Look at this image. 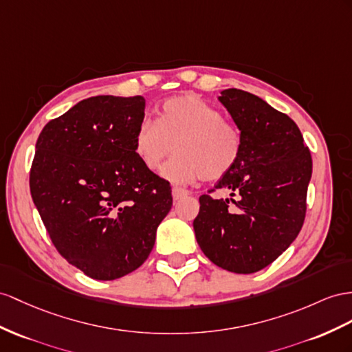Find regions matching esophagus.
Returning <instances> with one entry per match:
<instances>
[{
	"label": "esophagus",
	"instance_id": "obj_1",
	"mask_svg": "<svg viewBox=\"0 0 352 352\" xmlns=\"http://www.w3.org/2000/svg\"><path fill=\"white\" fill-rule=\"evenodd\" d=\"M187 195H188V192L184 190V188H179V187H174V188H173V197H174V201L183 199V197H186Z\"/></svg>",
	"mask_w": 352,
	"mask_h": 352
}]
</instances>
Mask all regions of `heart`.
<instances>
[{
    "label": "heart",
    "instance_id": "heart-1",
    "mask_svg": "<svg viewBox=\"0 0 352 352\" xmlns=\"http://www.w3.org/2000/svg\"><path fill=\"white\" fill-rule=\"evenodd\" d=\"M175 156L162 175L186 184L204 178L215 182L236 166L242 155L238 126L202 98L186 94L162 102L155 122H144L133 135L132 150L148 173H156L170 150Z\"/></svg>",
    "mask_w": 352,
    "mask_h": 352
}]
</instances>
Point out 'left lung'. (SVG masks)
Listing matches in <instances>:
<instances>
[{
    "instance_id": "left-lung-1",
    "label": "left lung",
    "mask_w": 352,
    "mask_h": 352,
    "mask_svg": "<svg viewBox=\"0 0 352 352\" xmlns=\"http://www.w3.org/2000/svg\"><path fill=\"white\" fill-rule=\"evenodd\" d=\"M219 101L242 133V155L214 188H228L238 197L202 195L193 229L214 265L253 274L276 260L299 235L312 159L297 124L262 98L226 89Z\"/></svg>"
}]
</instances>
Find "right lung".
I'll return each instance as SVG.
<instances>
[{
  "mask_svg": "<svg viewBox=\"0 0 352 352\" xmlns=\"http://www.w3.org/2000/svg\"><path fill=\"white\" fill-rule=\"evenodd\" d=\"M142 96L83 99L44 126L30 174L32 201L53 245L99 281L138 269L173 206L166 179L133 155Z\"/></svg>",
  "mask_w": 352,
  "mask_h": 352,
  "instance_id": "1",
  "label": "right lung"
}]
</instances>
